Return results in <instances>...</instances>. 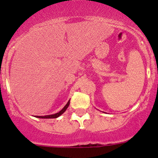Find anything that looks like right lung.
I'll return each instance as SVG.
<instances>
[{
    "mask_svg": "<svg viewBox=\"0 0 158 158\" xmlns=\"http://www.w3.org/2000/svg\"><path fill=\"white\" fill-rule=\"evenodd\" d=\"M69 101L68 102L67 104L66 105V106H64V108H63V109L61 110L60 111H59L58 113H56V114H50V115H46V116H37V118H58L59 116L61 115L62 114H63V112H64L65 111H66V109H67L68 107H69Z\"/></svg>",
    "mask_w": 158,
    "mask_h": 158,
    "instance_id": "right-lung-1",
    "label": "right lung"
}]
</instances>
